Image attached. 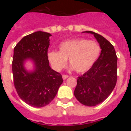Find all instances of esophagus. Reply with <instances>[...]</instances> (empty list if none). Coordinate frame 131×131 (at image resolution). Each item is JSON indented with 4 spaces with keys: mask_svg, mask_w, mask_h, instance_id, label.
Here are the masks:
<instances>
[{
    "mask_svg": "<svg viewBox=\"0 0 131 131\" xmlns=\"http://www.w3.org/2000/svg\"><path fill=\"white\" fill-rule=\"evenodd\" d=\"M68 77H69V75H62V78H63V79H66Z\"/></svg>",
    "mask_w": 131,
    "mask_h": 131,
    "instance_id": "obj_1",
    "label": "esophagus"
}]
</instances>
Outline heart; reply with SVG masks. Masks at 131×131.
I'll list each match as a JSON object with an SVG mask.
<instances>
[{"instance_id":"obj_1","label":"heart","mask_w":131,"mask_h":131,"mask_svg":"<svg viewBox=\"0 0 131 131\" xmlns=\"http://www.w3.org/2000/svg\"><path fill=\"white\" fill-rule=\"evenodd\" d=\"M59 49L60 52L50 50L47 54L52 68L56 71H62L69 58L71 68L79 73L90 70L96 63L102 52L98 41L86 38L66 40L60 44Z\"/></svg>"}]
</instances>
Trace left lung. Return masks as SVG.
I'll return each instance as SVG.
<instances>
[{"label":"left lung","instance_id":"1","mask_svg":"<svg viewBox=\"0 0 131 131\" xmlns=\"http://www.w3.org/2000/svg\"><path fill=\"white\" fill-rule=\"evenodd\" d=\"M92 33L101 46L100 56L90 70L77 78L74 95L82 104L94 106L110 95L117 83V57L113 45L100 35Z\"/></svg>","mask_w":131,"mask_h":131}]
</instances>
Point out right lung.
<instances>
[{
    "mask_svg": "<svg viewBox=\"0 0 131 131\" xmlns=\"http://www.w3.org/2000/svg\"><path fill=\"white\" fill-rule=\"evenodd\" d=\"M51 35L37 31L25 36L14 49L12 73L14 84L19 98L27 104L41 107L51 102L63 83L62 75L52 69L47 54ZM31 59L36 69L27 72L23 63Z\"/></svg>",
    "mask_w": 131,
    "mask_h": 131,
    "instance_id": "obj_1",
    "label": "right lung"
}]
</instances>
